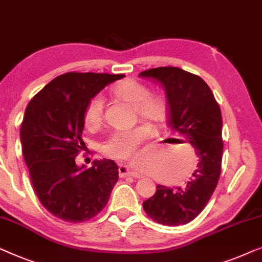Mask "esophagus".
I'll list each match as a JSON object with an SVG mask.
<instances>
[{
  "label": "esophagus",
  "mask_w": 262,
  "mask_h": 262,
  "mask_svg": "<svg viewBox=\"0 0 262 262\" xmlns=\"http://www.w3.org/2000/svg\"><path fill=\"white\" fill-rule=\"evenodd\" d=\"M119 177H126V176H131L134 178H140V175L138 172H135V171H131L130 168H128L127 165H124V164H120L119 165Z\"/></svg>",
  "instance_id": "obj_1"
}]
</instances>
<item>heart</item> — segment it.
Wrapping results in <instances>:
<instances>
[{
  "instance_id": "heart-1",
  "label": "heart",
  "mask_w": 262,
  "mask_h": 262,
  "mask_svg": "<svg viewBox=\"0 0 262 262\" xmlns=\"http://www.w3.org/2000/svg\"><path fill=\"white\" fill-rule=\"evenodd\" d=\"M150 87L137 80H125L113 87L112 94L134 106L138 116L152 124H161L168 115V101L162 94L150 93ZM104 98L97 94L91 98L84 110L86 128L93 131L103 124ZM152 136V127L138 125L130 130H117L110 135L103 145V152L117 159L137 157L138 147Z\"/></svg>"
}]
</instances>
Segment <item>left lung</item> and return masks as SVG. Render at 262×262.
Returning <instances> with one entry per match:
<instances>
[{
  "mask_svg": "<svg viewBox=\"0 0 262 262\" xmlns=\"http://www.w3.org/2000/svg\"><path fill=\"white\" fill-rule=\"evenodd\" d=\"M139 75L164 87L169 126L191 144L199 157L197 169L185 187L157 185L143 208L161 225H185L204 209L217 185L223 152L221 110L207 82L182 68H150Z\"/></svg>",
  "mask_w": 262,
  "mask_h": 262,
  "instance_id": "8db88e82",
  "label": "left lung"
}]
</instances>
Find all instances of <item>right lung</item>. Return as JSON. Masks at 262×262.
<instances>
[{
	"instance_id": "1",
	"label": "right lung",
	"mask_w": 262,
	"mask_h": 262,
	"mask_svg": "<svg viewBox=\"0 0 262 262\" xmlns=\"http://www.w3.org/2000/svg\"><path fill=\"white\" fill-rule=\"evenodd\" d=\"M124 74H61L29 101L21 124L22 154L37 199L55 217L85 222L107 204L118 181L112 159L93 161L90 169L75 164L85 145L84 110L91 98Z\"/></svg>"
}]
</instances>
